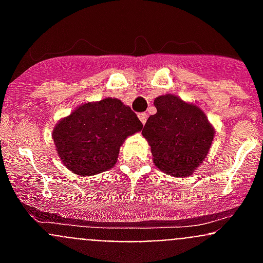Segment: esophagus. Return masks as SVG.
Wrapping results in <instances>:
<instances>
[{"instance_id":"34e87169","label":"esophagus","mask_w":263,"mask_h":263,"mask_svg":"<svg viewBox=\"0 0 263 263\" xmlns=\"http://www.w3.org/2000/svg\"><path fill=\"white\" fill-rule=\"evenodd\" d=\"M138 118H139V121H141V122H142V124L145 125L146 120H147V115H146V113H139Z\"/></svg>"}]
</instances>
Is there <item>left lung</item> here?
<instances>
[{
	"label": "left lung",
	"instance_id": "1",
	"mask_svg": "<svg viewBox=\"0 0 263 263\" xmlns=\"http://www.w3.org/2000/svg\"><path fill=\"white\" fill-rule=\"evenodd\" d=\"M154 105L157 113L142 129L154 163L170 175H191L210 152L213 127L201 109L174 95L157 97Z\"/></svg>",
	"mask_w": 263,
	"mask_h": 263
}]
</instances>
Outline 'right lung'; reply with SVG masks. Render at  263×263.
Listing matches in <instances>:
<instances>
[{
  "mask_svg": "<svg viewBox=\"0 0 263 263\" xmlns=\"http://www.w3.org/2000/svg\"><path fill=\"white\" fill-rule=\"evenodd\" d=\"M142 129L130 106L117 99L83 104L53 129L58 154L71 171L81 176L96 175L117 162L126 137Z\"/></svg>",
  "mask_w": 263,
  "mask_h": 263,
  "instance_id": "add662e5",
  "label": "right lung"
}]
</instances>
